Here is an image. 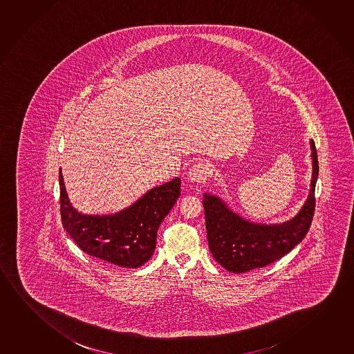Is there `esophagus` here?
Here are the masks:
<instances>
[{
    "label": "esophagus",
    "instance_id": "1",
    "mask_svg": "<svg viewBox=\"0 0 354 354\" xmlns=\"http://www.w3.org/2000/svg\"><path fill=\"white\" fill-rule=\"evenodd\" d=\"M211 171H212V168L209 164L206 162H197L196 164H194L191 167L187 179L194 184H202L206 181L207 178L211 174Z\"/></svg>",
    "mask_w": 354,
    "mask_h": 354
}]
</instances>
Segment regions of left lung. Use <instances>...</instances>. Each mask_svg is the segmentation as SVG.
<instances>
[{
	"mask_svg": "<svg viewBox=\"0 0 354 354\" xmlns=\"http://www.w3.org/2000/svg\"><path fill=\"white\" fill-rule=\"evenodd\" d=\"M313 178L304 206L293 219L283 224L250 223L232 212L218 197L203 195L209 251L229 272H249L287 255L304 239L315 211V186L319 162L315 143L310 141Z\"/></svg>",
	"mask_w": 354,
	"mask_h": 354,
	"instance_id": "obj_1",
	"label": "left lung"
}]
</instances>
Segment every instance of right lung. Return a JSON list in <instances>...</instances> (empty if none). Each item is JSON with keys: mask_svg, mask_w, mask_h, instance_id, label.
<instances>
[{"mask_svg": "<svg viewBox=\"0 0 354 354\" xmlns=\"http://www.w3.org/2000/svg\"><path fill=\"white\" fill-rule=\"evenodd\" d=\"M60 178L62 225L81 250L102 261L126 268L145 265L153 255L157 232L180 196L179 178L148 191L124 211L110 216L77 212L67 197Z\"/></svg>", "mask_w": 354, "mask_h": 354, "instance_id": "1", "label": "right lung"}]
</instances>
